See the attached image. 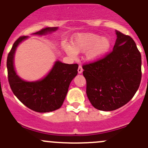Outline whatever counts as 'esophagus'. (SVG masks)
<instances>
[{
  "label": "esophagus",
  "mask_w": 148,
  "mask_h": 148,
  "mask_svg": "<svg viewBox=\"0 0 148 148\" xmlns=\"http://www.w3.org/2000/svg\"><path fill=\"white\" fill-rule=\"evenodd\" d=\"M83 71V69L82 67V66H79V68H78V73L79 74H82Z\"/></svg>",
  "instance_id": "esophagus-1"
}]
</instances>
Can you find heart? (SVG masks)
I'll return each mask as SVG.
<instances>
[{
    "label": "heart",
    "instance_id": "b5f03b06",
    "mask_svg": "<svg viewBox=\"0 0 148 148\" xmlns=\"http://www.w3.org/2000/svg\"><path fill=\"white\" fill-rule=\"evenodd\" d=\"M71 46V48L65 47V51L69 56L75 57L77 53L86 51L87 61L95 62L107 54L111 46V41L107 36H101L92 33H82L75 36Z\"/></svg>",
    "mask_w": 148,
    "mask_h": 148
}]
</instances>
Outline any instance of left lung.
Segmentation results:
<instances>
[{"instance_id": "left-lung-1", "label": "left lung", "mask_w": 148, "mask_h": 148, "mask_svg": "<svg viewBox=\"0 0 148 148\" xmlns=\"http://www.w3.org/2000/svg\"><path fill=\"white\" fill-rule=\"evenodd\" d=\"M113 51L100 60L83 66L86 95L95 108L112 111L129 102L141 82V54L129 36L116 31Z\"/></svg>"}]
</instances>
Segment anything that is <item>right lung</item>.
<instances>
[{"label":"right lung","instance_id":"obj_1","mask_svg":"<svg viewBox=\"0 0 148 148\" xmlns=\"http://www.w3.org/2000/svg\"><path fill=\"white\" fill-rule=\"evenodd\" d=\"M58 27H48L33 34L46 36L54 32ZM28 36H21L13 44L7 58L8 82L15 96L25 106L37 112H49L62 107L69 86L77 75L79 66L56 61L51 69L42 79L28 82L21 78L14 66V57L19 44Z\"/></svg>","mask_w":148,"mask_h":148}]
</instances>
